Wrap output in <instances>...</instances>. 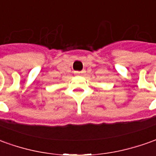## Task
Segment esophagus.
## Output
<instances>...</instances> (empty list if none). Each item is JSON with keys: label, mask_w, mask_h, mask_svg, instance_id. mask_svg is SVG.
<instances>
[{"label": "esophagus", "mask_w": 156, "mask_h": 156, "mask_svg": "<svg viewBox=\"0 0 156 156\" xmlns=\"http://www.w3.org/2000/svg\"><path fill=\"white\" fill-rule=\"evenodd\" d=\"M84 73H85V71H81V72H79V71H75L74 74L76 75V76H82V75L84 74Z\"/></svg>", "instance_id": "obj_1"}]
</instances>
